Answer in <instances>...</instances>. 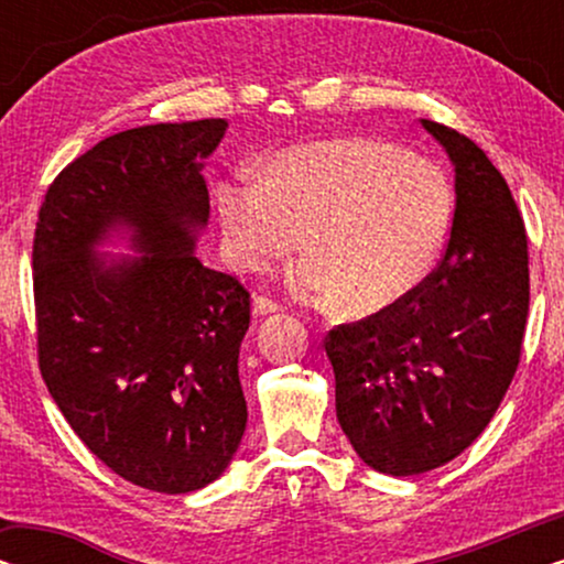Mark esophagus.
Segmentation results:
<instances>
[{
    "instance_id": "obj_1",
    "label": "esophagus",
    "mask_w": 564,
    "mask_h": 564,
    "mask_svg": "<svg viewBox=\"0 0 564 564\" xmlns=\"http://www.w3.org/2000/svg\"><path fill=\"white\" fill-rule=\"evenodd\" d=\"M282 305H276L272 297L267 295H257L253 297V315H269V313H276Z\"/></svg>"
}]
</instances>
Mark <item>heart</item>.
I'll return each instance as SVG.
<instances>
[{"mask_svg":"<svg viewBox=\"0 0 564 564\" xmlns=\"http://www.w3.org/2000/svg\"><path fill=\"white\" fill-rule=\"evenodd\" d=\"M452 184L429 156L372 138H336L288 149L218 187L228 259L267 272L303 249L290 290L311 305L346 297L369 315L426 280L452 226ZM306 236L303 237L302 234Z\"/></svg>","mask_w":564,"mask_h":564,"instance_id":"1","label":"heart"}]
</instances>
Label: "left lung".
<instances>
[{
    "label": "left lung",
    "mask_w": 564,
    "mask_h": 564,
    "mask_svg": "<svg viewBox=\"0 0 564 564\" xmlns=\"http://www.w3.org/2000/svg\"><path fill=\"white\" fill-rule=\"evenodd\" d=\"M454 164V218L434 272L400 303L326 336L336 415L377 473L408 477L482 434L521 359L529 241L503 174L467 135L421 120Z\"/></svg>",
    "instance_id": "8db88e82"
}]
</instances>
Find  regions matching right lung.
Here are the masks:
<instances>
[{
	"instance_id": "obj_1",
	"label": "right lung",
	"mask_w": 564,
	"mask_h": 564,
	"mask_svg": "<svg viewBox=\"0 0 564 564\" xmlns=\"http://www.w3.org/2000/svg\"><path fill=\"white\" fill-rule=\"evenodd\" d=\"M226 128L205 118L105 138L51 182L35 223L45 388L115 475L172 496L220 477L246 429L251 295L192 251L210 215L199 159ZM115 225L137 230L143 258L107 268L90 253Z\"/></svg>"
}]
</instances>
